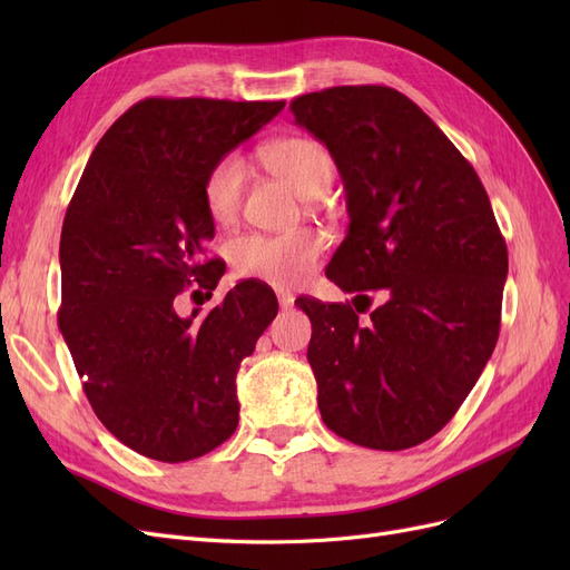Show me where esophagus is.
I'll list each match as a JSON object with an SVG mask.
<instances>
[{
    "label": "esophagus",
    "instance_id": "esophagus-1",
    "mask_svg": "<svg viewBox=\"0 0 570 570\" xmlns=\"http://www.w3.org/2000/svg\"><path fill=\"white\" fill-rule=\"evenodd\" d=\"M278 304H281V308H289L292 304H295V295H292V292L278 289Z\"/></svg>",
    "mask_w": 570,
    "mask_h": 570
}]
</instances>
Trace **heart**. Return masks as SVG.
I'll list each match as a JSON object with an SVG mask.
<instances>
[{"label": "heart", "instance_id": "1", "mask_svg": "<svg viewBox=\"0 0 570 570\" xmlns=\"http://www.w3.org/2000/svg\"><path fill=\"white\" fill-rule=\"evenodd\" d=\"M262 159L271 174L285 180L304 199L321 197L333 183L335 161L325 145L312 137H285L264 147ZM247 166L239 154L220 157L204 178V206L216 223H230L243 206ZM321 237L299 230L289 235H243L230 243L233 266L245 278L289 289L314 273Z\"/></svg>", "mask_w": 570, "mask_h": 570}]
</instances>
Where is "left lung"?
<instances>
[{
	"instance_id": "obj_1",
	"label": "left lung",
	"mask_w": 570,
	"mask_h": 570,
	"mask_svg": "<svg viewBox=\"0 0 570 570\" xmlns=\"http://www.w3.org/2000/svg\"><path fill=\"white\" fill-rule=\"evenodd\" d=\"M340 170L350 228L325 275L387 302L299 299L323 423L368 450L416 446L452 421L494 352L509 271L473 166L433 118L385 85H342L289 105ZM361 314V312H358Z\"/></svg>"
}]
</instances>
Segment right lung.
Returning a JSON list of instances; mask_svg holds the SVG:
<instances>
[{"mask_svg": "<svg viewBox=\"0 0 570 570\" xmlns=\"http://www.w3.org/2000/svg\"><path fill=\"white\" fill-rule=\"evenodd\" d=\"M285 101H137L97 142L61 228L59 327L82 390L132 452L180 463L237 428L235 375L278 314L262 283H237L187 318L183 292L212 295L226 264L204 206L209 168L278 116Z\"/></svg>", "mask_w": 570, "mask_h": 570, "instance_id": "right-lung-1", "label": "right lung"}]
</instances>
